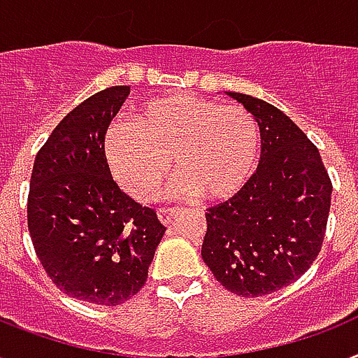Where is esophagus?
Segmentation results:
<instances>
[{"label":"esophagus","instance_id":"esophagus-1","mask_svg":"<svg viewBox=\"0 0 358 358\" xmlns=\"http://www.w3.org/2000/svg\"><path fill=\"white\" fill-rule=\"evenodd\" d=\"M176 213H177V207H160L159 217L164 224H170L171 218L176 217Z\"/></svg>","mask_w":358,"mask_h":358}]
</instances>
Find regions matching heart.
Here are the masks:
<instances>
[{
	"label": "heart",
	"mask_w": 358,
	"mask_h": 358,
	"mask_svg": "<svg viewBox=\"0 0 358 358\" xmlns=\"http://www.w3.org/2000/svg\"><path fill=\"white\" fill-rule=\"evenodd\" d=\"M259 151V124L248 110L194 95L145 102L132 123L113 124L104 138L112 176L140 201L157 198L171 162L177 192L234 198L254 176Z\"/></svg>",
	"instance_id": "heart-1"
}]
</instances>
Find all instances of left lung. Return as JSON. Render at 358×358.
<instances>
[{
    "label": "left lung",
    "instance_id": "left-lung-1",
    "mask_svg": "<svg viewBox=\"0 0 358 358\" xmlns=\"http://www.w3.org/2000/svg\"><path fill=\"white\" fill-rule=\"evenodd\" d=\"M256 117L262 160L235 198L210 207L201 257L235 295L262 297L301 278L321 252L332 182L308 136L265 101L229 93Z\"/></svg>",
    "mask_w": 358,
    "mask_h": 358
}]
</instances>
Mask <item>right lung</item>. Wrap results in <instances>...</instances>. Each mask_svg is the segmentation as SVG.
<instances>
[{
	"label": "right lung",
	"instance_id": "obj_1",
	"mask_svg": "<svg viewBox=\"0 0 358 358\" xmlns=\"http://www.w3.org/2000/svg\"><path fill=\"white\" fill-rule=\"evenodd\" d=\"M99 91L69 112L38 149L27 194V228L38 262L69 297L117 306L148 282L166 228L113 181L104 136L129 95Z\"/></svg>",
	"mask_w": 358,
	"mask_h": 358
}]
</instances>
